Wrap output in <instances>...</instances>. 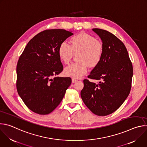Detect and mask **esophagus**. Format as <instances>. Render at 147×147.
I'll list each match as a JSON object with an SVG mask.
<instances>
[{
	"label": "esophagus",
	"instance_id": "esophagus-1",
	"mask_svg": "<svg viewBox=\"0 0 147 147\" xmlns=\"http://www.w3.org/2000/svg\"><path fill=\"white\" fill-rule=\"evenodd\" d=\"M71 81H72V82H73V83H74V82H77V79H76V78H72V80H71Z\"/></svg>",
	"mask_w": 147,
	"mask_h": 147
}]
</instances>
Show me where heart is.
Masks as SVG:
<instances>
[{"mask_svg":"<svg viewBox=\"0 0 147 147\" xmlns=\"http://www.w3.org/2000/svg\"><path fill=\"white\" fill-rule=\"evenodd\" d=\"M70 45L66 41L60 44L58 54L61 60L68 63L73 52L81 51L78 60L68 65L64 70L66 76L78 78L87 73L88 65L94 67L100 61L103 52L102 42L92 35L87 33H80L70 39Z\"/></svg>","mask_w":147,"mask_h":147,"instance_id":"b5f03b06","label":"heart"}]
</instances>
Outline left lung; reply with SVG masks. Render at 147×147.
Instances as JSON below:
<instances>
[{"mask_svg":"<svg viewBox=\"0 0 147 147\" xmlns=\"http://www.w3.org/2000/svg\"><path fill=\"white\" fill-rule=\"evenodd\" d=\"M101 39L103 47L102 58L88 78L98 84L84 80L81 98L95 115L107 116L113 113L127 98L131 90L133 66L126 48L111 32L93 28Z\"/></svg>","mask_w":147,"mask_h":147,"instance_id":"1","label":"left lung"}]
</instances>
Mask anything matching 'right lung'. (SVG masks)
Segmentation results:
<instances>
[{"label": "right lung", "mask_w": 147, "mask_h": 147, "mask_svg": "<svg viewBox=\"0 0 147 147\" xmlns=\"http://www.w3.org/2000/svg\"><path fill=\"white\" fill-rule=\"evenodd\" d=\"M63 29L40 32L27 44L17 65V90L26 105L39 115H48L61 102L71 83L56 76L63 69L58 54L60 44L73 35Z\"/></svg>", "instance_id": "obj_1"}]
</instances>
